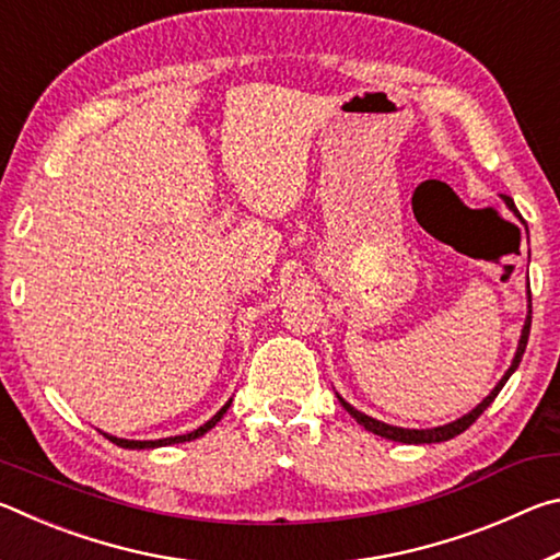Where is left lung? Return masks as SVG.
<instances>
[{"instance_id": "obj_1", "label": "left lung", "mask_w": 560, "mask_h": 560, "mask_svg": "<svg viewBox=\"0 0 560 560\" xmlns=\"http://www.w3.org/2000/svg\"><path fill=\"white\" fill-rule=\"evenodd\" d=\"M501 197H504V202L509 205V210L514 212V214H518V212H516V205H514V200H511L509 195H501ZM528 330H530V311H528V318H526V324H524V330H521V340H518V350H516V355H514V363H511V368L506 371V375L501 377V381H499V385L494 387V390H491V393L485 397V400H481L477 407H474V410H471L469 415L459 417L457 422L444 424V428H434V430H402V428H393V424H385V422H381V420H373V417H368V415H363V412H358L355 407H350V405H348L340 395H338V400H340V405H343L350 415L355 417V422H358V424H363V428H365L368 432L381 434V438H385V440L405 442V444H432V442H447V440H452V438H457V434H462V432L467 430V428H471V424L479 420V415L485 412L491 402H494V397L501 393V387H504V383L509 381L511 373H514L516 368H518L521 358H524V350H526V343H528Z\"/></svg>"}]
</instances>
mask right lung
Here are the masks:
<instances>
[{"instance_id":"1","label":"right lung","mask_w":560,"mask_h":560,"mask_svg":"<svg viewBox=\"0 0 560 560\" xmlns=\"http://www.w3.org/2000/svg\"><path fill=\"white\" fill-rule=\"evenodd\" d=\"M230 405H232V400L226 402L220 412H217L212 420H207L202 428H197L195 432H187V434H177V438H167V440H155V442H138V440H120V438H110V434H106V438L113 442V444H118V447H126V450H153V447H165V444H177V442H189V440H197V438H202V434L207 432V430H212L217 422L222 420L224 417V412L230 410Z\"/></svg>"}]
</instances>
